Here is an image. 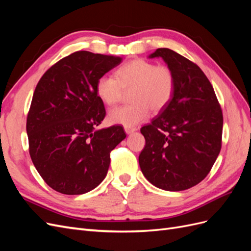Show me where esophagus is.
Instances as JSON below:
<instances>
[{"instance_id": "34e87169", "label": "esophagus", "mask_w": 251, "mask_h": 251, "mask_svg": "<svg viewBox=\"0 0 251 251\" xmlns=\"http://www.w3.org/2000/svg\"><path fill=\"white\" fill-rule=\"evenodd\" d=\"M137 130H138V128L136 126H125V131H126V134H131V133L137 131Z\"/></svg>"}]
</instances>
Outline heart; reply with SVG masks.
Segmentation results:
<instances>
[{"label": "heart", "mask_w": 251, "mask_h": 251, "mask_svg": "<svg viewBox=\"0 0 251 251\" xmlns=\"http://www.w3.org/2000/svg\"><path fill=\"white\" fill-rule=\"evenodd\" d=\"M175 86L176 78L170 67L135 58L118 68L115 77L102 75L98 78L96 94L103 103L114 105L130 90L128 100L132 102L111 110L108 118L111 124L133 126L146 120L150 110H163L172 100Z\"/></svg>", "instance_id": "obj_1"}]
</instances>
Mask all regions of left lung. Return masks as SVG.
Returning a JSON list of instances; mask_svg holds the SVG:
<instances>
[{"label":"left lung","mask_w":251,"mask_h":251,"mask_svg":"<svg viewBox=\"0 0 251 251\" xmlns=\"http://www.w3.org/2000/svg\"><path fill=\"white\" fill-rule=\"evenodd\" d=\"M149 57L164 60L176 86L169 104L141 127L146 147L139 165L156 187L184 191L207 176L221 151L222 110L210 81L195 63L168 48Z\"/></svg>","instance_id":"1"}]
</instances>
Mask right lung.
<instances>
[{
    "mask_svg": "<svg viewBox=\"0 0 251 251\" xmlns=\"http://www.w3.org/2000/svg\"><path fill=\"white\" fill-rule=\"evenodd\" d=\"M121 60L77 51L58 60L37 83L27 116L29 154L58 193L81 195L100 185L111 151L126 138L121 126L96 130L105 116L96 81Z\"/></svg>",
    "mask_w": 251,
    "mask_h": 251,
    "instance_id": "1",
    "label": "right lung"
}]
</instances>
